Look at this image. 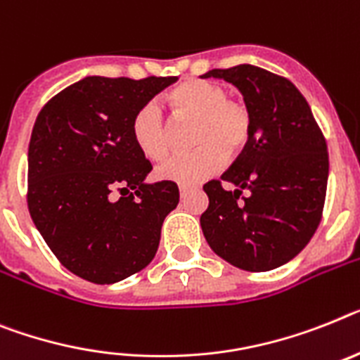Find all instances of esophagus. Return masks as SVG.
Returning a JSON list of instances; mask_svg holds the SVG:
<instances>
[{
	"mask_svg": "<svg viewBox=\"0 0 360 360\" xmlns=\"http://www.w3.org/2000/svg\"><path fill=\"white\" fill-rule=\"evenodd\" d=\"M190 190H192V188H190V186H185V185H181V186H179V194H181V198H185V195H186V194H188Z\"/></svg>",
	"mask_w": 360,
	"mask_h": 360,
	"instance_id": "obj_1",
	"label": "esophagus"
}]
</instances>
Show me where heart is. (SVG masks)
Wrapping results in <instances>:
<instances>
[{
  "label": "heart",
  "instance_id": "obj_1",
  "mask_svg": "<svg viewBox=\"0 0 360 360\" xmlns=\"http://www.w3.org/2000/svg\"><path fill=\"white\" fill-rule=\"evenodd\" d=\"M175 119L198 120L194 144L198 150L177 153L157 168V177L177 185H199L217 174L225 155H236L252 134V113L240 98L229 96L226 87L205 78H190L175 86L168 95ZM131 137L144 157L161 161L170 152V122L161 105L150 101L143 104L131 120Z\"/></svg>",
  "mask_w": 360,
  "mask_h": 360
}]
</instances>
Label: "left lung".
<instances>
[{"mask_svg": "<svg viewBox=\"0 0 360 360\" xmlns=\"http://www.w3.org/2000/svg\"><path fill=\"white\" fill-rule=\"evenodd\" d=\"M210 77L240 89L252 113V134L221 179L203 186L208 208L201 229L210 249L234 267L271 271L295 258L319 229L328 144L307 101L288 78L249 63L203 75ZM223 182L237 188L223 189Z\"/></svg>", "mask_w": 360, "mask_h": 360, "instance_id": "obj_1", "label": "left lung"}]
</instances>
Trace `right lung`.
<instances>
[{
    "mask_svg": "<svg viewBox=\"0 0 360 360\" xmlns=\"http://www.w3.org/2000/svg\"><path fill=\"white\" fill-rule=\"evenodd\" d=\"M175 80L87 77L54 95L36 119L29 212L60 264L87 282L115 283L143 271L179 203L172 181L144 183L152 162L131 137L139 108Z\"/></svg>",
    "mask_w": 360,
    "mask_h": 360,
    "instance_id": "1",
    "label": "right lung"
}]
</instances>
